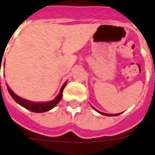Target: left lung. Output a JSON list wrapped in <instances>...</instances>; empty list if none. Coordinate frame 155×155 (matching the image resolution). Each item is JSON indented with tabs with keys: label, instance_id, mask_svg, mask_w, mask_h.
<instances>
[{
	"label": "left lung",
	"instance_id": "8db88e82",
	"mask_svg": "<svg viewBox=\"0 0 155 155\" xmlns=\"http://www.w3.org/2000/svg\"><path fill=\"white\" fill-rule=\"evenodd\" d=\"M97 110V109H96ZM98 113L102 114H104V115H107V116H116V115H119L120 114H104V113H102V112H99V111H97Z\"/></svg>",
	"mask_w": 155,
	"mask_h": 155
}]
</instances>
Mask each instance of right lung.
I'll list each match as a JSON object with an SVG mask.
<instances>
[{
  "label": "right lung",
  "mask_w": 155,
  "mask_h": 155,
  "mask_svg": "<svg viewBox=\"0 0 155 155\" xmlns=\"http://www.w3.org/2000/svg\"><path fill=\"white\" fill-rule=\"evenodd\" d=\"M65 85H66V82L63 85L61 90H60L59 94L57 96V97H56L55 99L52 100L51 102H47V103H33V102H30V101H28V100H25L24 99V98L18 97V96H17L15 93L8 87V86H7V90H8V92L10 93V95L12 97V98L15 100L18 104H20L21 106L25 107V108L29 109V110L32 111V112L42 113V112H46V111H48V110H50V109H51L52 108H54L56 105L59 103L60 100L62 98V97H63V91H64V87H65Z\"/></svg>",
  "instance_id": "1"
}]
</instances>
